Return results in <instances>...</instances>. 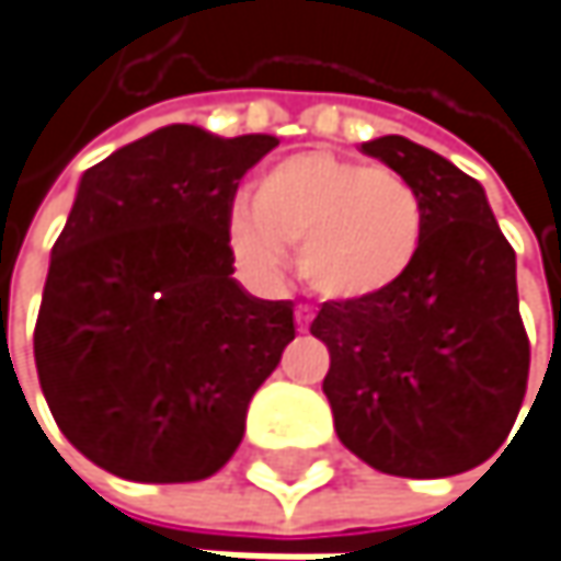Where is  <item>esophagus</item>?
Listing matches in <instances>:
<instances>
[{"label":"esophagus","instance_id":"obj_1","mask_svg":"<svg viewBox=\"0 0 561 561\" xmlns=\"http://www.w3.org/2000/svg\"><path fill=\"white\" fill-rule=\"evenodd\" d=\"M311 317L313 313L308 311V308H295V323H298V330H301V333L311 327Z\"/></svg>","mask_w":561,"mask_h":561}]
</instances>
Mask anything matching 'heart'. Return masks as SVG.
Listing matches in <instances>:
<instances>
[{
	"mask_svg": "<svg viewBox=\"0 0 561 561\" xmlns=\"http://www.w3.org/2000/svg\"><path fill=\"white\" fill-rule=\"evenodd\" d=\"M228 238L238 263L263 282L279 279L288 248H298L308 291L362 308L387 298L415 270L425 206L397 171L298 151L256 181L250 203L231 209Z\"/></svg>",
	"mask_w": 561,
	"mask_h": 561,
	"instance_id": "b5f03b06",
	"label": "heart"
}]
</instances>
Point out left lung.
<instances>
[{
	"label": "left lung",
	"mask_w": 561,
	"mask_h": 561,
	"mask_svg": "<svg viewBox=\"0 0 561 561\" xmlns=\"http://www.w3.org/2000/svg\"><path fill=\"white\" fill-rule=\"evenodd\" d=\"M425 206L419 263L362 308L320 305L330 348L323 393L340 442L390 477L442 479L485 463L520 412L530 343L517 311V260L482 183L403 136L362 142Z\"/></svg>",
	"instance_id": "obj_1"
}]
</instances>
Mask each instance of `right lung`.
<instances>
[{
    "instance_id": "obj_1",
    "label": "right lung",
    "mask_w": 561,
    "mask_h": 561,
    "mask_svg": "<svg viewBox=\"0 0 561 561\" xmlns=\"http://www.w3.org/2000/svg\"><path fill=\"white\" fill-rule=\"evenodd\" d=\"M279 139L171 123L88 168L34 330L69 445L133 482H196L238 450L256 387L295 340L291 301L234 279L238 181Z\"/></svg>"
}]
</instances>
